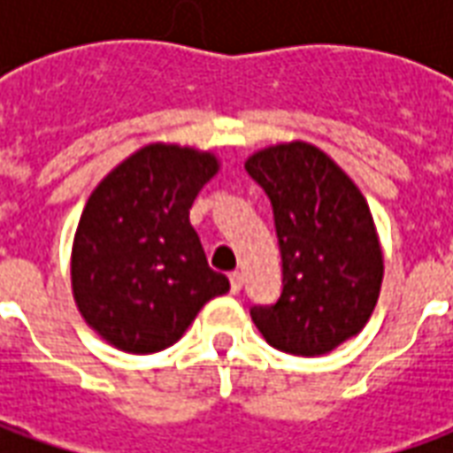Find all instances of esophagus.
I'll list each match as a JSON object with an SVG mask.
<instances>
[{
	"label": "esophagus",
	"instance_id": "obj_1",
	"mask_svg": "<svg viewBox=\"0 0 453 453\" xmlns=\"http://www.w3.org/2000/svg\"><path fill=\"white\" fill-rule=\"evenodd\" d=\"M240 288H242V274H240V272H233V274H230V291H233V294H240Z\"/></svg>",
	"mask_w": 453,
	"mask_h": 453
}]
</instances>
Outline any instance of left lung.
I'll list each match as a JSON object with an SVG mask.
<instances>
[{"label":"left lung","mask_w":453,"mask_h":453,"mask_svg":"<svg viewBox=\"0 0 453 453\" xmlns=\"http://www.w3.org/2000/svg\"><path fill=\"white\" fill-rule=\"evenodd\" d=\"M272 201L281 252V296L250 315L276 349L318 357L349 340L373 313L383 257L373 218L323 150L288 142L247 159Z\"/></svg>","instance_id":"left-lung-1"}]
</instances>
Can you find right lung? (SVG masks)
<instances>
[{
	"instance_id": "right-lung-1",
	"label": "right lung",
	"mask_w": 453,
	"mask_h": 453,
	"mask_svg": "<svg viewBox=\"0 0 453 453\" xmlns=\"http://www.w3.org/2000/svg\"><path fill=\"white\" fill-rule=\"evenodd\" d=\"M216 172L211 152L157 142L94 188L74 235L73 291L84 320L113 347L167 349L230 288L188 223V208Z\"/></svg>"
}]
</instances>
